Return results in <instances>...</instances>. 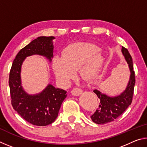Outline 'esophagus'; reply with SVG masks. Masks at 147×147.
I'll return each instance as SVG.
<instances>
[{"mask_svg":"<svg viewBox=\"0 0 147 147\" xmlns=\"http://www.w3.org/2000/svg\"><path fill=\"white\" fill-rule=\"evenodd\" d=\"M82 93V90L80 88H74L73 89V90L71 91V93L74 96H79L80 95V94Z\"/></svg>","mask_w":147,"mask_h":147,"instance_id":"1","label":"esophagus"}]
</instances>
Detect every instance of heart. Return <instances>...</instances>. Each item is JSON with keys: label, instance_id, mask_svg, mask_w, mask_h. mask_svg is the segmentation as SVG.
Wrapping results in <instances>:
<instances>
[{"label": "heart", "instance_id": "obj_1", "mask_svg": "<svg viewBox=\"0 0 147 147\" xmlns=\"http://www.w3.org/2000/svg\"><path fill=\"white\" fill-rule=\"evenodd\" d=\"M103 56L95 45L78 42L69 45L63 50L62 56H54L53 70L59 80L67 84L79 69L84 78L88 79L97 73L103 63Z\"/></svg>", "mask_w": 147, "mask_h": 147}]
</instances>
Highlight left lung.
Masks as SVG:
<instances>
[{
    "label": "left lung",
    "instance_id": "left-lung-1",
    "mask_svg": "<svg viewBox=\"0 0 147 147\" xmlns=\"http://www.w3.org/2000/svg\"><path fill=\"white\" fill-rule=\"evenodd\" d=\"M121 51L124 59L128 64L129 69L130 71V80L125 91L120 95L115 97L107 96L106 94H102L100 91L96 89H94L93 91L100 100L98 108L91 116L92 121L96 124H104L113 121L125 111L132 102L134 86L136 84L133 61L127 49L123 47Z\"/></svg>",
    "mask_w": 147,
    "mask_h": 147
}]
</instances>
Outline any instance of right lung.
I'll return each instance as SVG.
<instances>
[{
  "mask_svg": "<svg viewBox=\"0 0 147 147\" xmlns=\"http://www.w3.org/2000/svg\"><path fill=\"white\" fill-rule=\"evenodd\" d=\"M53 36H41L22 49L13 61L9 76L11 102L13 109L24 120L33 125L47 126L56 120L63 101L67 96L63 89L49 84L38 94L30 95L21 82V68L26 57L39 54L50 61L53 57Z\"/></svg>",
  "mask_w": 147,
  "mask_h": 147,
  "instance_id": "right-lung-1",
  "label": "right lung"
}]
</instances>
